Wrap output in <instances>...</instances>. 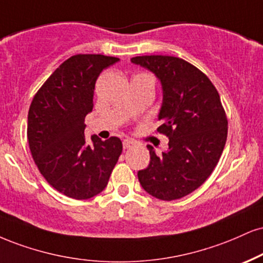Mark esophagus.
Wrapping results in <instances>:
<instances>
[{
	"label": "esophagus",
	"mask_w": 263,
	"mask_h": 263,
	"mask_svg": "<svg viewBox=\"0 0 263 263\" xmlns=\"http://www.w3.org/2000/svg\"><path fill=\"white\" fill-rule=\"evenodd\" d=\"M134 145H135V142L132 140H123V142H122L123 149H128V148L134 147Z\"/></svg>",
	"instance_id": "obj_1"
}]
</instances>
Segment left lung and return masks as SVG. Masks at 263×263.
<instances>
[{
	"instance_id": "8db88e82",
	"label": "left lung",
	"mask_w": 263,
	"mask_h": 263,
	"mask_svg": "<svg viewBox=\"0 0 263 263\" xmlns=\"http://www.w3.org/2000/svg\"><path fill=\"white\" fill-rule=\"evenodd\" d=\"M131 62L149 69L163 88L158 132L169 138V149L138 172L145 191L163 201L179 200L203 183L219 162L228 136L220 97L210 78L194 65L174 56H137Z\"/></svg>"
}]
</instances>
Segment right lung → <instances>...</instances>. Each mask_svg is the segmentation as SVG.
Masks as SVG:
<instances>
[{
	"instance_id": "obj_1",
	"label": "right lung",
	"mask_w": 263,
	"mask_h": 263,
	"mask_svg": "<svg viewBox=\"0 0 263 263\" xmlns=\"http://www.w3.org/2000/svg\"><path fill=\"white\" fill-rule=\"evenodd\" d=\"M105 55H74L41 85L28 112V142L41 175L74 200H88L106 187L122 152L118 137H84L85 116L93 110L96 82L118 62Z\"/></svg>"
}]
</instances>
